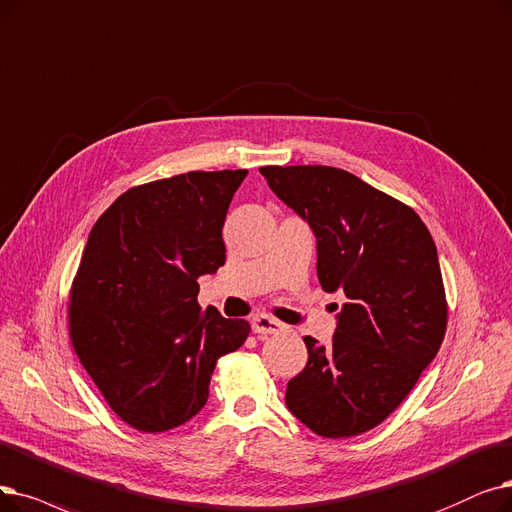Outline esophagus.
Returning <instances> with one entry per match:
<instances>
[{
    "label": "esophagus",
    "mask_w": 512,
    "mask_h": 512,
    "mask_svg": "<svg viewBox=\"0 0 512 512\" xmlns=\"http://www.w3.org/2000/svg\"><path fill=\"white\" fill-rule=\"evenodd\" d=\"M280 330H284V324L270 318V316L257 314L253 318V332H255V335H276V332H280Z\"/></svg>",
    "instance_id": "esophagus-1"
}]
</instances>
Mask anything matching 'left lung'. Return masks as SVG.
Returning a JSON list of instances; mask_svg holds the SVG:
<instances>
[{"instance_id": "obj_1", "label": "left lung", "mask_w": 512, "mask_h": 512, "mask_svg": "<svg viewBox=\"0 0 512 512\" xmlns=\"http://www.w3.org/2000/svg\"><path fill=\"white\" fill-rule=\"evenodd\" d=\"M259 173L314 230L324 291L345 295L332 343L303 339L309 358L288 381L286 408L322 437L366 433L404 402L446 335L431 232L414 209L349 171L270 165Z\"/></svg>"}]
</instances>
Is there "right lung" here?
<instances>
[{
    "mask_svg": "<svg viewBox=\"0 0 512 512\" xmlns=\"http://www.w3.org/2000/svg\"><path fill=\"white\" fill-rule=\"evenodd\" d=\"M247 173L190 171L129 188L87 238L71 286V341L133 429L163 433L196 416L217 360L249 337L247 320L196 301V280L226 263L221 228Z\"/></svg>",
    "mask_w": 512,
    "mask_h": 512,
    "instance_id": "1",
    "label": "right lung"
}]
</instances>
